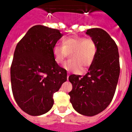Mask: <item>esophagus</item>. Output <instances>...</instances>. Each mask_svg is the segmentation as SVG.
Masks as SVG:
<instances>
[{
    "instance_id": "esophagus-1",
    "label": "esophagus",
    "mask_w": 132,
    "mask_h": 132,
    "mask_svg": "<svg viewBox=\"0 0 132 132\" xmlns=\"http://www.w3.org/2000/svg\"><path fill=\"white\" fill-rule=\"evenodd\" d=\"M69 76H70V75H69V73H68V74H67V79H68V78H69Z\"/></svg>"
}]
</instances>
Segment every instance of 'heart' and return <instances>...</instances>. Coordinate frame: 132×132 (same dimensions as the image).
<instances>
[{
	"label": "heart",
	"mask_w": 132,
	"mask_h": 132,
	"mask_svg": "<svg viewBox=\"0 0 132 132\" xmlns=\"http://www.w3.org/2000/svg\"><path fill=\"white\" fill-rule=\"evenodd\" d=\"M97 52V44L91 38L80 36L63 38L61 46L56 45L53 47L52 53L55 62L61 65L71 54V59L64 64V69L79 73L82 66L88 68L94 62Z\"/></svg>",
	"instance_id": "obj_1"
}]
</instances>
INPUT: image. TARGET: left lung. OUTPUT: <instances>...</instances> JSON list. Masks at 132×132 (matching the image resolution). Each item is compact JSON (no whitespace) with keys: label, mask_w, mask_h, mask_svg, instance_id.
<instances>
[{"label":"left lung","mask_w":132,"mask_h":132,"mask_svg":"<svg viewBox=\"0 0 132 132\" xmlns=\"http://www.w3.org/2000/svg\"><path fill=\"white\" fill-rule=\"evenodd\" d=\"M97 44L94 62L84 76L71 75L70 102L78 113L94 116L105 110L113 98L119 76V56L115 42L100 28L86 31Z\"/></svg>","instance_id":"8db88e82"}]
</instances>
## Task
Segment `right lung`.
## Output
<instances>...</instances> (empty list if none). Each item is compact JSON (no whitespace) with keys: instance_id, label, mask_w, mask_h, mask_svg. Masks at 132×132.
<instances>
[{"instance_id":"add662e5","label":"right lung","mask_w":132,"mask_h":132,"mask_svg":"<svg viewBox=\"0 0 132 132\" xmlns=\"http://www.w3.org/2000/svg\"><path fill=\"white\" fill-rule=\"evenodd\" d=\"M62 36L59 30L35 25L16 46L10 68L12 91L19 107L30 115L49 112L53 95L67 80L66 70L55 62L52 53Z\"/></svg>"}]
</instances>
